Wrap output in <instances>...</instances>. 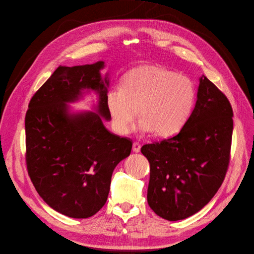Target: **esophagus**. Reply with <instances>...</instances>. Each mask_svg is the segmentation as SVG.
Here are the masks:
<instances>
[{
    "label": "esophagus",
    "instance_id": "1",
    "mask_svg": "<svg viewBox=\"0 0 254 254\" xmlns=\"http://www.w3.org/2000/svg\"><path fill=\"white\" fill-rule=\"evenodd\" d=\"M140 150H141V145H140L139 143L134 142V143L132 144V151H133V152H140Z\"/></svg>",
    "mask_w": 254,
    "mask_h": 254
}]
</instances>
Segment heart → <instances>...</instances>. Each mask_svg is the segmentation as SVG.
Returning a JSON list of instances; mask_svg holds the SVG:
<instances>
[{
  "mask_svg": "<svg viewBox=\"0 0 254 254\" xmlns=\"http://www.w3.org/2000/svg\"><path fill=\"white\" fill-rule=\"evenodd\" d=\"M195 97V86L188 76L161 65L146 64L129 72L122 87L111 88L106 105L117 132L129 133L140 109L143 118L140 131L168 136L187 122Z\"/></svg>",
  "mask_w": 254,
  "mask_h": 254,
  "instance_id": "heart-1",
  "label": "heart"
}]
</instances>
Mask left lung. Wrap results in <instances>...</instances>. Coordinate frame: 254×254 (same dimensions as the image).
<instances>
[{"mask_svg":"<svg viewBox=\"0 0 254 254\" xmlns=\"http://www.w3.org/2000/svg\"><path fill=\"white\" fill-rule=\"evenodd\" d=\"M232 117L228 98L202 75L195 107L180 131L141 148L150 164L147 202L160 217L188 218L217 193L229 165Z\"/></svg>","mask_w":254,"mask_h":254,"instance_id":"left-lung-1","label":"left lung"}]
</instances>
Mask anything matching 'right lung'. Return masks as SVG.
<instances>
[{"label": "right lung", "mask_w": 254, "mask_h": 254, "mask_svg": "<svg viewBox=\"0 0 254 254\" xmlns=\"http://www.w3.org/2000/svg\"><path fill=\"white\" fill-rule=\"evenodd\" d=\"M104 67L103 60L58 66L30 99L25 117L30 180L52 209L72 218H88L102 209L115 166L132 148L131 141L104 125L111 120ZM91 91L98 95L95 112H74L68 105Z\"/></svg>", "instance_id": "1"}]
</instances>
